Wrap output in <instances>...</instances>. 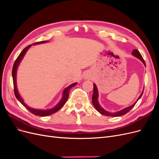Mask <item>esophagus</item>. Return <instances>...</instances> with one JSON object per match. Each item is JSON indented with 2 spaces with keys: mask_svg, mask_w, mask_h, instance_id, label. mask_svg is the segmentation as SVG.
I'll return each instance as SVG.
<instances>
[{
  "mask_svg": "<svg viewBox=\"0 0 159 159\" xmlns=\"http://www.w3.org/2000/svg\"><path fill=\"white\" fill-rule=\"evenodd\" d=\"M89 78H90V75H89L88 74H85V75L84 76V78H85V79H89Z\"/></svg>",
  "mask_w": 159,
  "mask_h": 159,
  "instance_id": "obj_1",
  "label": "esophagus"
}]
</instances>
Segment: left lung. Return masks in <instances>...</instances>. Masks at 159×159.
Masks as SVG:
<instances>
[{"instance_id": "8db88e82", "label": "left lung", "mask_w": 159, "mask_h": 159, "mask_svg": "<svg viewBox=\"0 0 159 159\" xmlns=\"http://www.w3.org/2000/svg\"><path fill=\"white\" fill-rule=\"evenodd\" d=\"M131 54H132L133 56H134V57H136L137 58L143 62V64L145 65V66L146 67L145 62V61H144L141 54H140V52H139L137 50H134L132 52ZM143 91H144V89L143 90L141 95H139V97L138 98V99H137L136 102H134L133 104H132L131 105H130V106H129V107H127L126 108H124V109H123L119 111L111 113L109 111H106V110H105L100 105V104H99V103L98 102V98H99L98 89V88H97V86H96L95 84H93V95H92V103H93V105H94L95 108L96 109V110H97L101 114H102L103 115H105V116H109V117H119V116H122V115H125L127 113H128L129 111L131 110L134 106V105L136 104V103L137 102V101L141 98V96H142V95L143 93Z\"/></svg>"}]
</instances>
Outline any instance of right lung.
Wrapping results in <instances>:
<instances>
[{
	"instance_id": "obj_1",
	"label": "right lung",
	"mask_w": 159,
	"mask_h": 159,
	"mask_svg": "<svg viewBox=\"0 0 159 159\" xmlns=\"http://www.w3.org/2000/svg\"><path fill=\"white\" fill-rule=\"evenodd\" d=\"M46 42H48V41H42L40 42H37V43H34L32 45H36V44H44V43ZM32 46V45L28 46L27 47H26L25 49H24L21 53L20 54V55L18 56V57H17V59L16 60L15 62L13 65V68H12V79H13V84H14V94H15V96L16 99L20 102L24 106H25L30 112H31L32 113H33L34 115H38V116H40V117H46V116H48L50 115H52L53 113H54L56 112H57V111L60 110L62 107L64 106L65 105V103H66L67 100L68 99L69 97V91L70 90V89L71 88H73L74 86L78 84V83L75 82L72 84L71 85H70L68 87L66 88L63 92H62V97L61 99H60V102H58L56 105L54 107H52L51 109H34L32 108L25 103L24 100L22 99V98L20 96V93L18 92V90L17 88V84H16V73H17V70L19 65H20L21 61L22 60L24 56L26 54V52L28 51V50Z\"/></svg>"
}]
</instances>
